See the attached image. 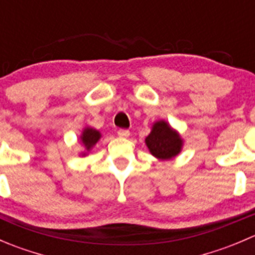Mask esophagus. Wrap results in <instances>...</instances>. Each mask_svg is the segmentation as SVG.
I'll use <instances>...</instances> for the list:
<instances>
[{"mask_svg":"<svg viewBox=\"0 0 255 255\" xmlns=\"http://www.w3.org/2000/svg\"><path fill=\"white\" fill-rule=\"evenodd\" d=\"M117 134H118V137H121V138H127V137H129V130H128V129H120L117 132Z\"/></svg>","mask_w":255,"mask_h":255,"instance_id":"34e87169","label":"esophagus"}]
</instances>
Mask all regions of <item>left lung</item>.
Here are the masks:
<instances>
[{
  "instance_id": "1",
  "label": "left lung",
  "mask_w": 255,
  "mask_h": 255,
  "mask_svg": "<svg viewBox=\"0 0 255 255\" xmlns=\"http://www.w3.org/2000/svg\"><path fill=\"white\" fill-rule=\"evenodd\" d=\"M145 144L153 156L159 160H170L179 155L184 140L177 130L174 129L166 121H156L150 133L145 138Z\"/></svg>"
}]
</instances>
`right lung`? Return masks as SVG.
Here are the masks:
<instances>
[{"label": "right lung", "mask_w": 255, "mask_h": 255, "mask_svg": "<svg viewBox=\"0 0 255 255\" xmlns=\"http://www.w3.org/2000/svg\"><path fill=\"white\" fill-rule=\"evenodd\" d=\"M100 138H101V133H100V130L95 129V128L92 127H85L84 130H82L81 135H80V142H81L82 146L85 148V151H82L80 155L82 156L87 155V153L94 148L95 144L99 142Z\"/></svg>", "instance_id": "add662e5"}]
</instances>
